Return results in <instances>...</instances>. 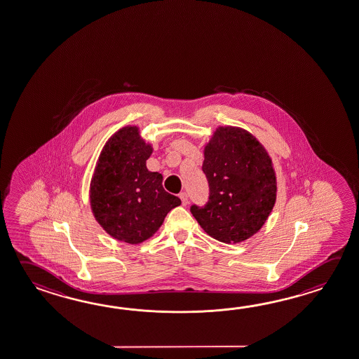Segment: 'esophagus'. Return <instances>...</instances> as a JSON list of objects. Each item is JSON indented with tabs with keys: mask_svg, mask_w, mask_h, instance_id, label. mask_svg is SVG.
I'll return each instance as SVG.
<instances>
[{
	"mask_svg": "<svg viewBox=\"0 0 359 359\" xmlns=\"http://www.w3.org/2000/svg\"><path fill=\"white\" fill-rule=\"evenodd\" d=\"M179 196H180V199H182V203H183V205H187L188 202H189V201H188V194H187L185 191H183V193H180V194H179Z\"/></svg>",
	"mask_w": 359,
	"mask_h": 359,
	"instance_id": "obj_1",
	"label": "esophagus"
}]
</instances>
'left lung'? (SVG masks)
I'll return each mask as SVG.
<instances>
[{
  "instance_id": "obj_1",
  "label": "left lung",
  "mask_w": 359,
  "mask_h": 359,
  "mask_svg": "<svg viewBox=\"0 0 359 359\" xmlns=\"http://www.w3.org/2000/svg\"><path fill=\"white\" fill-rule=\"evenodd\" d=\"M202 169L210 198L204 207H190L201 227L224 244L255 235L277 198L276 171L263 144L245 129L218 127L204 147Z\"/></svg>"
}]
</instances>
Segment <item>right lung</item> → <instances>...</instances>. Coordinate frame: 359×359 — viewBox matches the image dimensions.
Wrapping results in <instances>:
<instances>
[{
  "instance_id": "1",
  "label": "right lung",
  "mask_w": 359,
  "mask_h": 359,
  "mask_svg": "<svg viewBox=\"0 0 359 359\" xmlns=\"http://www.w3.org/2000/svg\"><path fill=\"white\" fill-rule=\"evenodd\" d=\"M152 146L138 127L115 132L102 147L90 184L95 219L109 235L127 244H141L155 233L170 210L182 204L163 189V175L149 171Z\"/></svg>"
}]
</instances>
